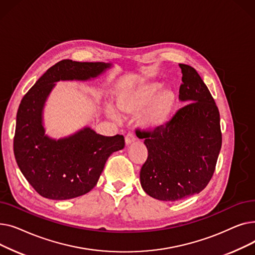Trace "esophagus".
Masks as SVG:
<instances>
[{"label": "esophagus", "mask_w": 255, "mask_h": 255, "mask_svg": "<svg viewBox=\"0 0 255 255\" xmlns=\"http://www.w3.org/2000/svg\"><path fill=\"white\" fill-rule=\"evenodd\" d=\"M135 139H136L135 135L133 134V133H131V132L127 133L126 136H125V142H126V144H127V145H128V144H130V143H132L133 141H135Z\"/></svg>", "instance_id": "esophagus-1"}]
</instances>
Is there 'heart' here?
<instances>
[{
  "instance_id": "heart-1",
  "label": "heart",
  "mask_w": 255,
  "mask_h": 255,
  "mask_svg": "<svg viewBox=\"0 0 255 255\" xmlns=\"http://www.w3.org/2000/svg\"><path fill=\"white\" fill-rule=\"evenodd\" d=\"M161 84L140 83L118 92L116 103L124 116H138L141 126L149 129L163 127L171 117L177 105V95L170 89L161 90ZM110 116L116 112L109 107Z\"/></svg>"
}]
</instances>
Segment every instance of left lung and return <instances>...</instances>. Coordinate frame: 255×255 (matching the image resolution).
<instances>
[{
  "mask_svg": "<svg viewBox=\"0 0 255 255\" xmlns=\"http://www.w3.org/2000/svg\"><path fill=\"white\" fill-rule=\"evenodd\" d=\"M179 66L183 74L179 99L187 104L165 127L135 131L148 149L139 173L142 189L164 202H176L205 189L222 144L220 115L208 87L193 67Z\"/></svg>",
  "mask_w": 255,
  "mask_h": 255,
  "instance_id": "8db88e82",
  "label": "left lung"
}]
</instances>
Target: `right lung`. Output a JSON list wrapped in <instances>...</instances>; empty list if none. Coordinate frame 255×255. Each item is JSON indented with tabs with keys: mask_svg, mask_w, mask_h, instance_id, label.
<instances>
[{
	"mask_svg": "<svg viewBox=\"0 0 255 255\" xmlns=\"http://www.w3.org/2000/svg\"><path fill=\"white\" fill-rule=\"evenodd\" d=\"M112 64L63 60L53 65L25 94L16 116L13 150L17 165L33 188L56 200L84 195L96 186L106 160L125 146L123 135L104 136L90 127L65 138L45 135L42 113L59 80H88Z\"/></svg>",
	"mask_w": 255,
	"mask_h": 255,
	"instance_id": "1",
	"label": "right lung"
}]
</instances>
